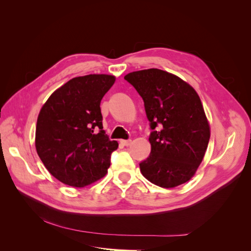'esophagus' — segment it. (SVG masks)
Returning a JSON list of instances; mask_svg holds the SVG:
<instances>
[{
    "label": "esophagus",
    "instance_id": "obj_1",
    "mask_svg": "<svg viewBox=\"0 0 251 251\" xmlns=\"http://www.w3.org/2000/svg\"><path fill=\"white\" fill-rule=\"evenodd\" d=\"M131 140H120V143L123 144V146H125V147H127V146H130L131 144Z\"/></svg>",
    "mask_w": 251,
    "mask_h": 251
}]
</instances>
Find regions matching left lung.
<instances>
[{
    "mask_svg": "<svg viewBox=\"0 0 251 251\" xmlns=\"http://www.w3.org/2000/svg\"><path fill=\"white\" fill-rule=\"evenodd\" d=\"M137 90L151 123V154L140 172L151 183L176 187L191 180L206 151L210 126L196 90L177 75L160 69L126 74Z\"/></svg>",
    "mask_w": 251,
    "mask_h": 251,
    "instance_id": "8db88e82",
    "label": "left lung"
}]
</instances>
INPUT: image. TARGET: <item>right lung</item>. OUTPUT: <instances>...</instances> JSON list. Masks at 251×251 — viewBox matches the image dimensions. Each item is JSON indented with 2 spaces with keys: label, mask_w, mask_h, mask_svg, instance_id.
Here are the masks:
<instances>
[{
  "label": "right lung",
  "mask_w": 251,
  "mask_h": 251,
  "mask_svg": "<svg viewBox=\"0 0 251 251\" xmlns=\"http://www.w3.org/2000/svg\"><path fill=\"white\" fill-rule=\"evenodd\" d=\"M116 77L89 74L67 81L43 104L35 149L45 168L63 183L83 187L101 179L118 142L102 130L100 101Z\"/></svg>",
  "instance_id": "add662e5"
}]
</instances>
